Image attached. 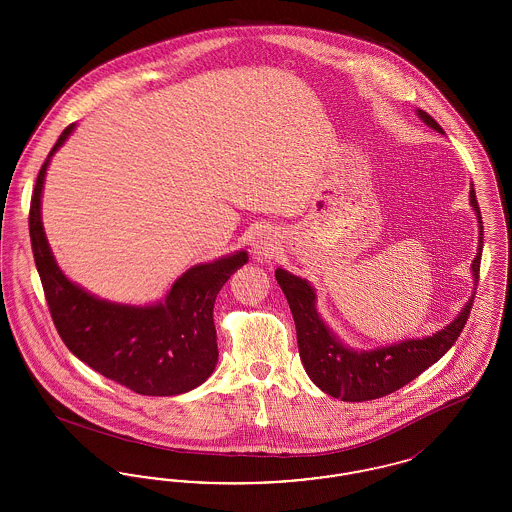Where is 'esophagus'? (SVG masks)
Here are the masks:
<instances>
[{"instance_id": "34e87169", "label": "esophagus", "mask_w": 512, "mask_h": 512, "mask_svg": "<svg viewBox=\"0 0 512 512\" xmlns=\"http://www.w3.org/2000/svg\"><path fill=\"white\" fill-rule=\"evenodd\" d=\"M253 253L259 257H272V253L276 251V238L268 232V230H259L253 238Z\"/></svg>"}]
</instances>
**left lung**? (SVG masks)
<instances>
[{
    "mask_svg": "<svg viewBox=\"0 0 512 512\" xmlns=\"http://www.w3.org/2000/svg\"><path fill=\"white\" fill-rule=\"evenodd\" d=\"M420 119L443 134V128L428 113L418 111ZM470 203L480 222V245L472 272L478 282L484 247V222L474 188ZM292 309L299 357L309 378L320 390L341 401H370L401 390L428 366L439 361L463 332L470 315L474 295L464 305L463 313L438 334L422 340H407L374 351H351L326 328L315 309V290L301 278L278 268L274 272Z\"/></svg>",
    "mask_w": 512,
    "mask_h": 512,
    "instance_id": "1",
    "label": "left lung"
}]
</instances>
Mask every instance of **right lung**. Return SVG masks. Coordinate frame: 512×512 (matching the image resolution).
Instances as JSON below:
<instances>
[{
    "instance_id": "obj_1",
    "label": "right lung",
    "mask_w": 512,
    "mask_h": 512,
    "mask_svg": "<svg viewBox=\"0 0 512 512\" xmlns=\"http://www.w3.org/2000/svg\"><path fill=\"white\" fill-rule=\"evenodd\" d=\"M63 130L49 157L73 132ZM49 159L30 199L28 230L53 324L69 351L101 376L140 395H178L203 384L219 361L213 307L220 288L247 263V253L190 268L165 303L126 307L101 301L65 278L53 261L40 219Z\"/></svg>"
}]
</instances>
